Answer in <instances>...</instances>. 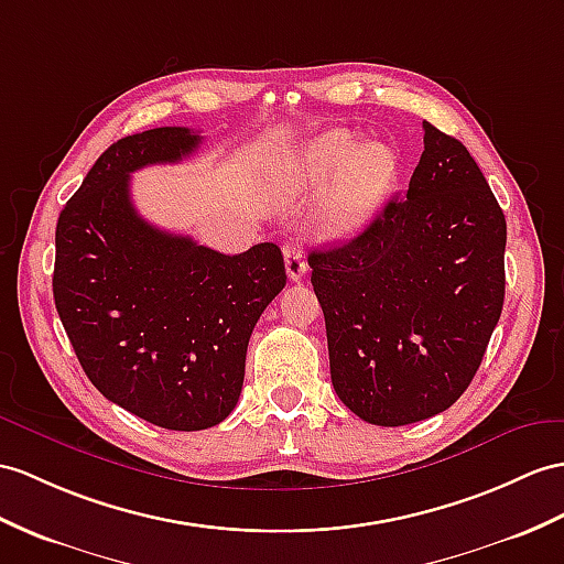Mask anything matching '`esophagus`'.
<instances>
[{
	"mask_svg": "<svg viewBox=\"0 0 564 564\" xmlns=\"http://www.w3.org/2000/svg\"><path fill=\"white\" fill-rule=\"evenodd\" d=\"M284 268H286V274H290L292 282H299L306 274V258H304V251H301L299 243L284 246Z\"/></svg>",
	"mask_w": 564,
	"mask_h": 564,
	"instance_id": "1",
	"label": "esophagus"
}]
</instances>
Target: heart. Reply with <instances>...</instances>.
<instances>
[{
  "label": "heart",
  "mask_w": 564,
  "mask_h": 564,
  "mask_svg": "<svg viewBox=\"0 0 564 564\" xmlns=\"http://www.w3.org/2000/svg\"><path fill=\"white\" fill-rule=\"evenodd\" d=\"M290 170L306 188L337 174L323 203V231L327 237H351L376 217L388 198L400 172V160L388 145L359 148L349 131L329 129L296 150Z\"/></svg>",
  "instance_id": "obj_1"
}]
</instances>
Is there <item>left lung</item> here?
Here are the masks:
<instances>
[{"mask_svg": "<svg viewBox=\"0 0 564 564\" xmlns=\"http://www.w3.org/2000/svg\"><path fill=\"white\" fill-rule=\"evenodd\" d=\"M505 241V215L469 150L423 121L406 196L359 237L308 256L329 376L356 416L406 425L459 400L502 313Z\"/></svg>", "mask_w": 564, "mask_h": 564, "instance_id": "obj_1", "label": "left lung"}]
</instances>
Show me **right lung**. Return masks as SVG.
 <instances>
[{
    "mask_svg": "<svg viewBox=\"0 0 564 564\" xmlns=\"http://www.w3.org/2000/svg\"><path fill=\"white\" fill-rule=\"evenodd\" d=\"M198 145L186 127L119 139L54 235V306L86 376L109 402L167 431H203L231 414L253 327L286 284L278 243L225 256L133 208L131 172Z\"/></svg>",
    "mask_w": 564,
    "mask_h": 564,
    "instance_id": "1",
    "label": "right lung"
}]
</instances>
